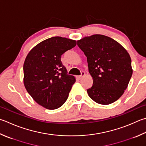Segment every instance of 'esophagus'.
<instances>
[{
    "label": "esophagus",
    "instance_id": "obj_1",
    "mask_svg": "<svg viewBox=\"0 0 146 146\" xmlns=\"http://www.w3.org/2000/svg\"><path fill=\"white\" fill-rule=\"evenodd\" d=\"M84 76H85V72H83V71H82V72H81V75L78 76V78L79 79H82V78H83V77H84Z\"/></svg>",
    "mask_w": 146,
    "mask_h": 146
}]
</instances>
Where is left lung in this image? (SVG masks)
<instances>
[{"mask_svg":"<svg viewBox=\"0 0 146 146\" xmlns=\"http://www.w3.org/2000/svg\"><path fill=\"white\" fill-rule=\"evenodd\" d=\"M87 57L93 86L89 97L99 104L108 105L125 92L132 76L130 54L119 42L104 35L95 34L78 40Z\"/></svg>","mask_w":146,"mask_h":146,"instance_id":"1","label":"left lung"}]
</instances>
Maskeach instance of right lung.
Here are the masks:
<instances>
[{"instance_id":"obj_1","label":"right lung","mask_w":146,"mask_h":146,"mask_svg":"<svg viewBox=\"0 0 146 146\" xmlns=\"http://www.w3.org/2000/svg\"><path fill=\"white\" fill-rule=\"evenodd\" d=\"M76 44V40L65 37L49 38L33 48L25 60V87L32 98L44 108L58 109L67 100L76 78L67 74L61 56Z\"/></svg>"}]
</instances>
